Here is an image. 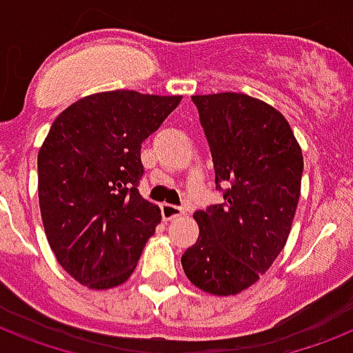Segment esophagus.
I'll return each instance as SVG.
<instances>
[{
	"label": "esophagus",
	"mask_w": 353,
	"mask_h": 353,
	"mask_svg": "<svg viewBox=\"0 0 353 353\" xmlns=\"http://www.w3.org/2000/svg\"><path fill=\"white\" fill-rule=\"evenodd\" d=\"M161 214H163V220H174L177 216H181L183 209L177 205H170V203H163L161 205Z\"/></svg>",
	"instance_id": "1"
}]
</instances>
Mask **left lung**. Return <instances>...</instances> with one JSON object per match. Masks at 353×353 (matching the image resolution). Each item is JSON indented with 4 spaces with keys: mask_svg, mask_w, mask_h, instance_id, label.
<instances>
[{
    "mask_svg": "<svg viewBox=\"0 0 353 353\" xmlns=\"http://www.w3.org/2000/svg\"><path fill=\"white\" fill-rule=\"evenodd\" d=\"M224 203L196 211L200 236L181 255L198 289L239 294L265 274L289 239L302 188L303 155L278 109L248 94L192 96Z\"/></svg>",
    "mask_w": 353,
    "mask_h": 353,
    "instance_id": "obj_1",
    "label": "left lung"
}]
</instances>
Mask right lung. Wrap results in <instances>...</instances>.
<instances>
[{
  "mask_svg": "<svg viewBox=\"0 0 353 353\" xmlns=\"http://www.w3.org/2000/svg\"><path fill=\"white\" fill-rule=\"evenodd\" d=\"M181 96L109 90L64 109L39 152V203L59 265L88 289L128 281L161 209L139 192L141 144Z\"/></svg>",
  "mask_w": 353,
  "mask_h": 353,
  "instance_id": "1",
  "label": "right lung"
}]
</instances>
